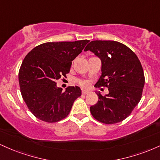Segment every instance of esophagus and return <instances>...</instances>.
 I'll return each instance as SVG.
<instances>
[{
    "instance_id": "34e87169",
    "label": "esophagus",
    "mask_w": 160,
    "mask_h": 160,
    "mask_svg": "<svg viewBox=\"0 0 160 160\" xmlns=\"http://www.w3.org/2000/svg\"><path fill=\"white\" fill-rule=\"evenodd\" d=\"M89 90H86V89H84V90L82 91V95H86V94H87V93H89Z\"/></svg>"
}]
</instances>
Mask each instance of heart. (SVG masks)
<instances>
[{"label": "heart", "mask_w": 160, "mask_h": 160, "mask_svg": "<svg viewBox=\"0 0 160 160\" xmlns=\"http://www.w3.org/2000/svg\"><path fill=\"white\" fill-rule=\"evenodd\" d=\"M79 84H80V86H83V87L88 86V82L85 81V80H79Z\"/></svg>", "instance_id": "obj_1"}]
</instances>
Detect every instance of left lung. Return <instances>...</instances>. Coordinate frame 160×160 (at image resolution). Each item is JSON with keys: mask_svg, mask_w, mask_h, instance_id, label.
Returning a JSON list of instances; mask_svg holds the SVG:
<instances>
[{"mask_svg": "<svg viewBox=\"0 0 160 160\" xmlns=\"http://www.w3.org/2000/svg\"><path fill=\"white\" fill-rule=\"evenodd\" d=\"M91 51L102 61V75L96 87H107L109 93L98 96L90 107L95 120L114 124L131 114L140 102L144 86V74L138 56L126 45L113 40H93L84 51Z\"/></svg>", "mask_w": 160, "mask_h": 160, "instance_id": "8db88e82", "label": "left lung"}]
</instances>
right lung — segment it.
<instances>
[{
    "label": "right lung",
    "instance_id": "right-lung-1",
    "mask_svg": "<svg viewBox=\"0 0 160 160\" xmlns=\"http://www.w3.org/2000/svg\"><path fill=\"white\" fill-rule=\"evenodd\" d=\"M89 42H48L37 46L25 57L19 71L20 90L28 108L37 118L56 122L69 114L81 89L68 86L62 92L56 80L65 78L72 61Z\"/></svg>",
    "mask_w": 160,
    "mask_h": 160
}]
</instances>
